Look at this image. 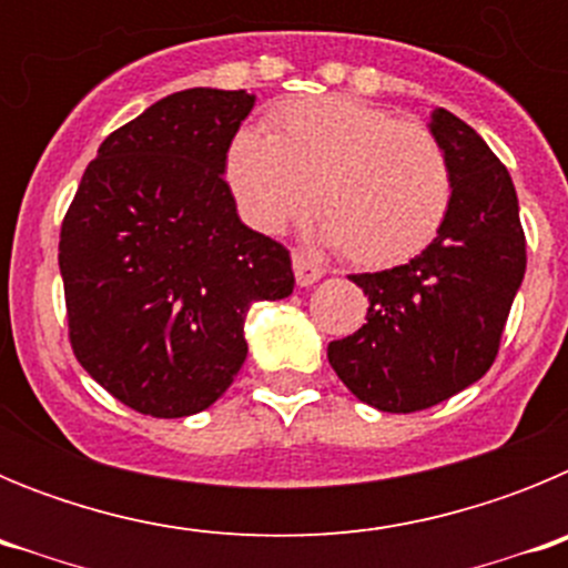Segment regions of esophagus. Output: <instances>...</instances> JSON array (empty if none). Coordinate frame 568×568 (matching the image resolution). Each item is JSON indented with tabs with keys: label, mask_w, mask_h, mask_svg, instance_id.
<instances>
[{
	"label": "esophagus",
	"mask_w": 568,
	"mask_h": 568,
	"mask_svg": "<svg viewBox=\"0 0 568 568\" xmlns=\"http://www.w3.org/2000/svg\"><path fill=\"white\" fill-rule=\"evenodd\" d=\"M293 270H295V281H298L301 287H310L315 281L324 275V267L310 261L304 253H293Z\"/></svg>",
	"instance_id": "34e87169"
}]
</instances>
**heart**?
I'll list each match as a JSON object with an SVG mask.
<instances>
[{"mask_svg":"<svg viewBox=\"0 0 568 568\" xmlns=\"http://www.w3.org/2000/svg\"><path fill=\"white\" fill-rule=\"evenodd\" d=\"M224 182L261 233L298 219L313 195L321 235L361 267H395L424 253L453 207V168L424 124L344 97L281 104L267 133L239 130L224 148Z\"/></svg>","mask_w":568,"mask_h":568,"instance_id":"1","label":"heart"}]
</instances>
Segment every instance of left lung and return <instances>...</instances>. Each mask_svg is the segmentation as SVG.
<instances>
[{
	"instance_id": "obj_1",
	"label": "left lung",
	"mask_w": 568,
	"mask_h": 568,
	"mask_svg": "<svg viewBox=\"0 0 568 568\" xmlns=\"http://www.w3.org/2000/svg\"><path fill=\"white\" fill-rule=\"evenodd\" d=\"M429 130L453 168V207L409 264L353 281L366 324L329 341L346 389L381 413H418L486 375L526 273V235L509 170L466 122L435 108Z\"/></svg>"
}]
</instances>
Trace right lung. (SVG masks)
Instances as JSON below:
<instances>
[{"mask_svg":"<svg viewBox=\"0 0 568 568\" xmlns=\"http://www.w3.org/2000/svg\"><path fill=\"white\" fill-rule=\"evenodd\" d=\"M247 90L193 88L108 135L59 233L68 338L124 406L184 418L227 393L255 301L295 287L290 250L241 224L224 148Z\"/></svg>","mask_w":568,"mask_h":568,"instance_id":"add662e5","label":"right lung"}]
</instances>
